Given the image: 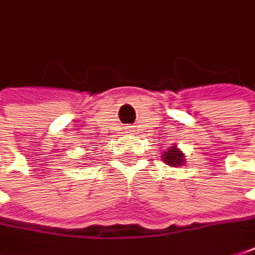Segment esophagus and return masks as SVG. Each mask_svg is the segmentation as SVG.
<instances>
[{
  "instance_id": "obj_1",
  "label": "esophagus",
  "mask_w": 255,
  "mask_h": 255,
  "mask_svg": "<svg viewBox=\"0 0 255 255\" xmlns=\"http://www.w3.org/2000/svg\"><path fill=\"white\" fill-rule=\"evenodd\" d=\"M128 129H129V130H132V128H128Z\"/></svg>"
}]
</instances>
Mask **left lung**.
Segmentation results:
<instances>
[{
	"instance_id": "left-lung-1",
	"label": "left lung",
	"mask_w": 255,
	"mask_h": 255,
	"mask_svg": "<svg viewBox=\"0 0 255 255\" xmlns=\"http://www.w3.org/2000/svg\"><path fill=\"white\" fill-rule=\"evenodd\" d=\"M162 159L165 160V163H168L171 166L184 165V153L181 150H178L176 147H169L166 152H163Z\"/></svg>"
}]
</instances>
